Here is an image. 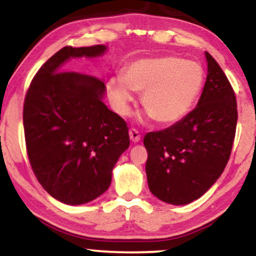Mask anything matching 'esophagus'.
<instances>
[{"mask_svg":"<svg viewBox=\"0 0 256 256\" xmlns=\"http://www.w3.org/2000/svg\"><path fill=\"white\" fill-rule=\"evenodd\" d=\"M128 134H130L131 140L134 143H137V142H140V132L136 130V128H130V131H128Z\"/></svg>","mask_w":256,"mask_h":256,"instance_id":"34e87169","label":"esophagus"}]
</instances>
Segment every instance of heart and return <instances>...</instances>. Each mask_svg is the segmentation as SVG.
I'll return each mask as SVG.
<instances>
[{
    "mask_svg": "<svg viewBox=\"0 0 256 256\" xmlns=\"http://www.w3.org/2000/svg\"><path fill=\"white\" fill-rule=\"evenodd\" d=\"M198 64L180 58H140L126 68L124 79L108 82L107 91L114 110L126 114L134 100L131 90L142 92L143 108L160 124H173L186 116L204 85Z\"/></svg>",
    "mask_w": 256,
    "mask_h": 256,
    "instance_id": "1",
    "label": "heart"
}]
</instances>
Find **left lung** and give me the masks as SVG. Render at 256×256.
<instances>
[{"label":"left lung","mask_w":256,"mask_h":256,"mask_svg":"<svg viewBox=\"0 0 256 256\" xmlns=\"http://www.w3.org/2000/svg\"><path fill=\"white\" fill-rule=\"evenodd\" d=\"M208 74L196 108L161 131L148 132L146 172L161 201L186 204L201 198L224 171L237 125V101L224 71L206 52Z\"/></svg>","instance_id":"left-lung-1"}]
</instances>
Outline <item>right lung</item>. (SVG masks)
I'll use <instances>...</instances> for the list:
<instances>
[{"instance_id": "add662e5", "label": "right lung", "mask_w": 256, "mask_h": 256, "mask_svg": "<svg viewBox=\"0 0 256 256\" xmlns=\"http://www.w3.org/2000/svg\"><path fill=\"white\" fill-rule=\"evenodd\" d=\"M104 50L102 44L64 46L38 70L25 96L22 120L31 168L43 189L67 204L102 195L130 146L126 122L102 102L104 82L62 70L70 58L98 56Z\"/></svg>"}]
</instances>
